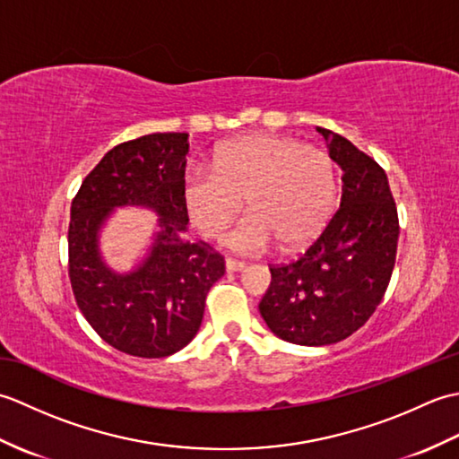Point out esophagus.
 <instances>
[{
    "instance_id": "34e87169",
    "label": "esophagus",
    "mask_w": 459,
    "mask_h": 459,
    "mask_svg": "<svg viewBox=\"0 0 459 459\" xmlns=\"http://www.w3.org/2000/svg\"><path fill=\"white\" fill-rule=\"evenodd\" d=\"M224 268H227L229 274H232V272H242L247 268L245 262H238V260H232V258H227V262H224Z\"/></svg>"
}]
</instances>
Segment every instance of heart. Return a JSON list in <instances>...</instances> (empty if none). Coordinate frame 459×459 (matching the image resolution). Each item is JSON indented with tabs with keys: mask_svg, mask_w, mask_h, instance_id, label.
I'll use <instances>...</instances> for the list:
<instances>
[{
	"mask_svg": "<svg viewBox=\"0 0 459 459\" xmlns=\"http://www.w3.org/2000/svg\"><path fill=\"white\" fill-rule=\"evenodd\" d=\"M245 199L252 212L229 232L232 250L260 255L278 240L284 248H301L321 235L335 209V163L294 138L250 134L221 143L211 171L185 175V207L204 237H222Z\"/></svg>",
	"mask_w": 459,
	"mask_h": 459,
	"instance_id": "obj_1",
	"label": "heart"
}]
</instances>
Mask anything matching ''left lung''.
<instances>
[{
	"label": "left lung",
	"instance_id": "obj_1",
	"mask_svg": "<svg viewBox=\"0 0 459 459\" xmlns=\"http://www.w3.org/2000/svg\"><path fill=\"white\" fill-rule=\"evenodd\" d=\"M343 171L339 211L298 260L272 266L260 316L288 343L347 339L375 314L393 276L398 214L385 169L343 135L319 128Z\"/></svg>",
	"mask_w": 459,
	"mask_h": 459
}]
</instances>
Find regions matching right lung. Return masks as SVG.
Returning <instances> with one entry per match:
<instances>
[{
	"instance_id": "obj_1",
	"label": "right lung",
	"mask_w": 459,
	"mask_h": 459,
	"mask_svg": "<svg viewBox=\"0 0 459 459\" xmlns=\"http://www.w3.org/2000/svg\"><path fill=\"white\" fill-rule=\"evenodd\" d=\"M189 134H150L116 145L89 173L71 204L68 278L82 316L106 343L134 357L178 353L197 335L204 298L224 258L187 237L183 201ZM126 206L159 214L146 255L132 271L112 269L100 232Z\"/></svg>"
}]
</instances>
